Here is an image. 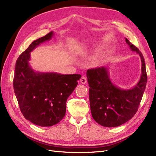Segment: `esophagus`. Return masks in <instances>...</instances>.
Segmentation results:
<instances>
[{
  "mask_svg": "<svg viewBox=\"0 0 156 156\" xmlns=\"http://www.w3.org/2000/svg\"><path fill=\"white\" fill-rule=\"evenodd\" d=\"M80 81H81V83L82 84H86L87 82V78L83 76V77H82L81 78V79H80Z\"/></svg>",
  "mask_w": 156,
  "mask_h": 156,
  "instance_id": "34e87169",
  "label": "esophagus"
}]
</instances>
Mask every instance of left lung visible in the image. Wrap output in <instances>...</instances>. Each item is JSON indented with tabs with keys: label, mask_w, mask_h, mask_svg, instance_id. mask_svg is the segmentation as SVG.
<instances>
[{
	"label": "left lung",
	"mask_w": 156,
	"mask_h": 156,
	"mask_svg": "<svg viewBox=\"0 0 156 156\" xmlns=\"http://www.w3.org/2000/svg\"><path fill=\"white\" fill-rule=\"evenodd\" d=\"M126 41L131 51L139 55L142 62L141 77L135 87L123 90L115 86L106 67L89 69L87 72L92 116L98 124L104 127L119 126L132 119L138 110L147 83L142 53L127 38Z\"/></svg>",
	"instance_id": "8db88e82"
}]
</instances>
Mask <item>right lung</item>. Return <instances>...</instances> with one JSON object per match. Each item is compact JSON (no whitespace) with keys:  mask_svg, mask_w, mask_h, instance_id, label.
I'll use <instances>...</instances> for the list:
<instances>
[{"mask_svg":"<svg viewBox=\"0 0 156 156\" xmlns=\"http://www.w3.org/2000/svg\"><path fill=\"white\" fill-rule=\"evenodd\" d=\"M53 32L34 41L16 61L13 85L22 114L32 123L52 126L62 120L66 101L78 84L79 74L35 72L29 66L30 53L51 40Z\"/></svg>","mask_w":156,"mask_h":156,"instance_id":"right-lung-1","label":"right lung"}]
</instances>
